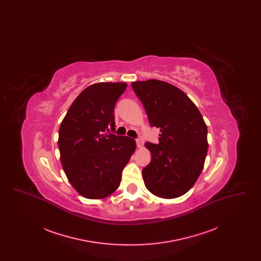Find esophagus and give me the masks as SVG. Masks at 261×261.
<instances>
[{
    "label": "esophagus",
    "instance_id": "esophagus-1",
    "mask_svg": "<svg viewBox=\"0 0 261 261\" xmlns=\"http://www.w3.org/2000/svg\"><path fill=\"white\" fill-rule=\"evenodd\" d=\"M136 144L138 148H143V146H144V141H143L141 138H138V139H136Z\"/></svg>",
    "mask_w": 261,
    "mask_h": 261
}]
</instances>
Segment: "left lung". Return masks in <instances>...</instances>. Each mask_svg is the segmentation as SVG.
<instances>
[{
	"instance_id": "obj_1",
	"label": "left lung",
	"mask_w": 261,
	"mask_h": 261,
	"mask_svg": "<svg viewBox=\"0 0 261 261\" xmlns=\"http://www.w3.org/2000/svg\"><path fill=\"white\" fill-rule=\"evenodd\" d=\"M132 88L161 130L159 145L146 143L151 161L143 168L145 185L163 199L183 196L194 186L207 152V127L196 105L179 88L161 80L136 81Z\"/></svg>"
}]
</instances>
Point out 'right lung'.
Returning a JSON list of instances; mask_svg holds the SVG:
<instances>
[{"mask_svg":"<svg viewBox=\"0 0 261 261\" xmlns=\"http://www.w3.org/2000/svg\"><path fill=\"white\" fill-rule=\"evenodd\" d=\"M124 82L96 83L83 90L62 120L59 149L64 173L84 198L103 199L120 185L135 140L106 134L114 130V107Z\"/></svg>","mask_w":261,"mask_h":261,"instance_id":"add662e5","label":"right lung"}]
</instances>
